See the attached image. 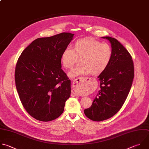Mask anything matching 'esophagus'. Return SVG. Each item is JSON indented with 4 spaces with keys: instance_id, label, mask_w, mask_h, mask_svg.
Listing matches in <instances>:
<instances>
[{
    "instance_id": "esophagus-1",
    "label": "esophagus",
    "mask_w": 149,
    "mask_h": 149,
    "mask_svg": "<svg viewBox=\"0 0 149 149\" xmlns=\"http://www.w3.org/2000/svg\"><path fill=\"white\" fill-rule=\"evenodd\" d=\"M91 79L89 77H78L77 78H75L73 82H72V85L74 86H77L78 85H79L80 84H81V82L83 81H88V80ZM71 96H78V95L75 93H74V92H71Z\"/></svg>"
}]
</instances>
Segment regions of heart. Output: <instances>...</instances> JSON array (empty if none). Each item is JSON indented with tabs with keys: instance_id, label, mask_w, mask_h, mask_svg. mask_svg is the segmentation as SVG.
I'll use <instances>...</instances> for the list:
<instances>
[{
	"instance_id": "b5f03b06",
	"label": "heart",
	"mask_w": 149,
	"mask_h": 149,
	"mask_svg": "<svg viewBox=\"0 0 149 149\" xmlns=\"http://www.w3.org/2000/svg\"><path fill=\"white\" fill-rule=\"evenodd\" d=\"M112 57V48L109 44L86 37L76 40L72 48H65L61 55V63L64 68L71 69L80 58L81 64L69 73L71 77L89 73L100 75L107 69Z\"/></svg>"
}]
</instances>
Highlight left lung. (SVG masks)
Listing matches in <instances>:
<instances>
[{
	"label": "left lung",
	"mask_w": 149,
	"mask_h": 149,
	"mask_svg": "<svg viewBox=\"0 0 149 149\" xmlns=\"http://www.w3.org/2000/svg\"><path fill=\"white\" fill-rule=\"evenodd\" d=\"M111 43L112 61L107 69L99 75L100 88L92 106L84 113L93 121H102L114 116L124 104L134 78V65L127 49L116 38L102 37Z\"/></svg>",
	"instance_id": "obj_1"
}]
</instances>
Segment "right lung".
<instances>
[{
	"label": "right lung",
	"mask_w": 149,
	"mask_h": 149,
	"mask_svg": "<svg viewBox=\"0 0 149 149\" xmlns=\"http://www.w3.org/2000/svg\"><path fill=\"white\" fill-rule=\"evenodd\" d=\"M74 34L61 33L34 40L22 53L15 68L20 101L34 119L48 122L63 112L71 81L61 69V55Z\"/></svg>",
	"instance_id": "obj_1"
}]
</instances>
